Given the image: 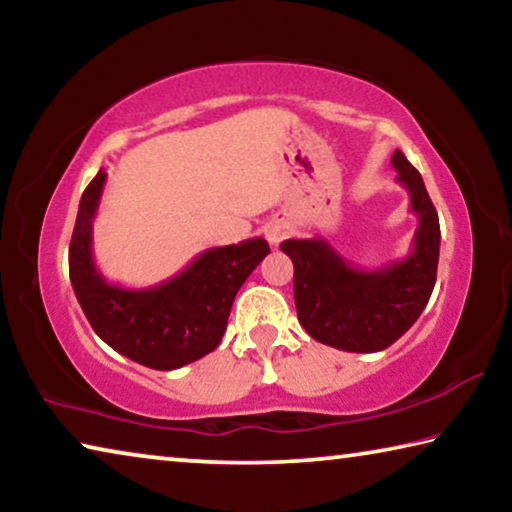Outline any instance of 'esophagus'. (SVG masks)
<instances>
[{
  "mask_svg": "<svg viewBox=\"0 0 512 512\" xmlns=\"http://www.w3.org/2000/svg\"><path fill=\"white\" fill-rule=\"evenodd\" d=\"M266 239L271 241L273 246L280 244V241L284 239V225H280V223H271V225H268V228H266Z\"/></svg>",
  "mask_w": 512,
  "mask_h": 512,
  "instance_id": "34e87169",
  "label": "esophagus"
}]
</instances>
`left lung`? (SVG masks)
<instances>
[{"mask_svg": "<svg viewBox=\"0 0 512 512\" xmlns=\"http://www.w3.org/2000/svg\"><path fill=\"white\" fill-rule=\"evenodd\" d=\"M393 169L411 198L418 230L411 253L377 271H361L320 237L282 241L293 262V298L311 339L345 352H379L420 318L436 284L438 212L418 169L397 149Z\"/></svg>", "mask_w": 512, "mask_h": 512, "instance_id": "obj_1", "label": "left lung"}]
</instances>
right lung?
<instances>
[{
    "label": "right lung",
    "mask_w": 512,
    "mask_h": 512,
    "mask_svg": "<svg viewBox=\"0 0 512 512\" xmlns=\"http://www.w3.org/2000/svg\"><path fill=\"white\" fill-rule=\"evenodd\" d=\"M108 173L85 187L69 244V280L94 332L112 350L153 370H176L221 343L241 284L271 253L266 239L210 248L183 273L146 289L106 282L92 257V223Z\"/></svg>",
    "instance_id": "1"
}]
</instances>
